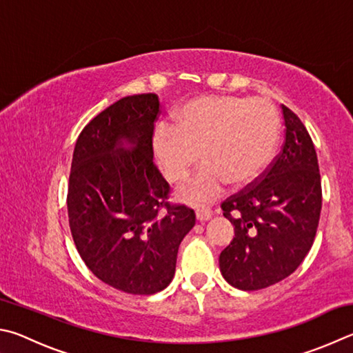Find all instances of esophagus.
Here are the masks:
<instances>
[{
  "instance_id": "esophagus-1",
  "label": "esophagus",
  "mask_w": 353,
  "mask_h": 353,
  "mask_svg": "<svg viewBox=\"0 0 353 353\" xmlns=\"http://www.w3.org/2000/svg\"><path fill=\"white\" fill-rule=\"evenodd\" d=\"M195 215H196V220H200V221H208L209 219L212 217V211L209 208H199L195 211Z\"/></svg>"
}]
</instances>
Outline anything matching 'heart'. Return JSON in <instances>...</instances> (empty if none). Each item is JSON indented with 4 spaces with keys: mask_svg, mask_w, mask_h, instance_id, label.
<instances>
[{
    "mask_svg": "<svg viewBox=\"0 0 353 353\" xmlns=\"http://www.w3.org/2000/svg\"><path fill=\"white\" fill-rule=\"evenodd\" d=\"M281 119L265 97L201 96L175 113V127L161 122L153 130L152 150L169 183H181L199 163L205 165L178 190L184 203H208L228 183L245 186L270 163L279 139Z\"/></svg>",
    "mask_w": 353,
    "mask_h": 353,
    "instance_id": "obj_1",
    "label": "heart"
}]
</instances>
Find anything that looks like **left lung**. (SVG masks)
<instances>
[{
	"label": "left lung",
	"mask_w": 353,
	"mask_h": 353,
	"mask_svg": "<svg viewBox=\"0 0 353 353\" xmlns=\"http://www.w3.org/2000/svg\"><path fill=\"white\" fill-rule=\"evenodd\" d=\"M285 141L254 186L221 203L236 237L221 251L220 271L245 292L288 277L310 251L316 236L323 190L316 150L307 128L282 105Z\"/></svg>",
	"instance_id": "left-lung-1"
}]
</instances>
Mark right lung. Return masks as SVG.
<instances>
[{
  "label": "right lung",
  "mask_w": 353,
  "mask_h": 353,
  "mask_svg": "<svg viewBox=\"0 0 353 353\" xmlns=\"http://www.w3.org/2000/svg\"><path fill=\"white\" fill-rule=\"evenodd\" d=\"M159 107L148 92L101 111L79 134L68 184L80 257L102 282L130 294L169 285L181 240L195 225L192 209L167 201L170 186L153 163Z\"/></svg>",
  "instance_id": "right-lung-1"
}]
</instances>
